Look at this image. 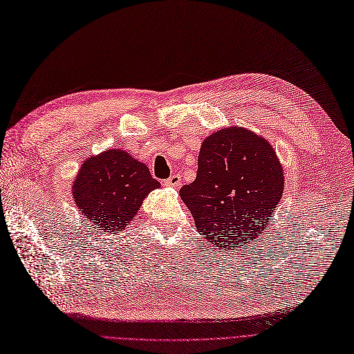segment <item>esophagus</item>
Here are the masks:
<instances>
[{
	"mask_svg": "<svg viewBox=\"0 0 354 354\" xmlns=\"http://www.w3.org/2000/svg\"><path fill=\"white\" fill-rule=\"evenodd\" d=\"M180 183H181V177L178 174H173L171 177L167 178L164 181V186H167V187H178Z\"/></svg>",
	"mask_w": 354,
	"mask_h": 354,
	"instance_id": "34e87169",
	"label": "esophagus"
}]
</instances>
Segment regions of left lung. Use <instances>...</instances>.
<instances>
[{
	"mask_svg": "<svg viewBox=\"0 0 354 354\" xmlns=\"http://www.w3.org/2000/svg\"><path fill=\"white\" fill-rule=\"evenodd\" d=\"M284 174L272 146L241 127L212 133L201 146L198 174L180 189L205 243L248 248L283 198Z\"/></svg>",
	"mask_w": 354,
	"mask_h": 354,
	"instance_id": "left-lung-1",
	"label": "left lung"
}]
</instances>
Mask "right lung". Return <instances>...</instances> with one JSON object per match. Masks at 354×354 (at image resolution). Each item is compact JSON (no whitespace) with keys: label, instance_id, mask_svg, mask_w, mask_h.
I'll list each match as a JSON object with an SVG mask.
<instances>
[{"label":"right lung","instance_id":"obj_1","mask_svg":"<svg viewBox=\"0 0 354 354\" xmlns=\"http://www.w3.org/2000/svg\"><path fill=\"white\" fill-rule=\"evenodd\" d=\"M160 187L148 167L121 149H106L91 156L73 181V198L84 218L113 234L129 225L143 199Z\"/></svg>","mask_w":354,"mask_h":354}]
</instances>
